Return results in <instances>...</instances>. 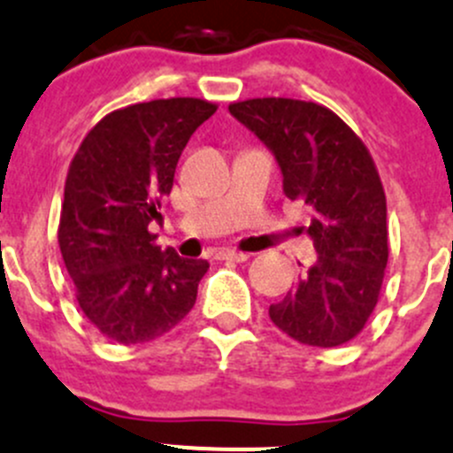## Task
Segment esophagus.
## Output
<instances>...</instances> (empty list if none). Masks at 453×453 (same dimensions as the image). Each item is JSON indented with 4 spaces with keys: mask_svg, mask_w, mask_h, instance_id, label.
Instances as JSON below:
<instances>
[{
    "mask_svg": "<svg viewBox=\"0 0 453 453\" xmlns=\"http://www.w3.org/2000/svg\"><path fill=\"white\" fill-rule=\"evenodd\" d=\"M217 259L221 261H248L250 259V255L248 252H236V250H219L217 252Z\"/></svg>",
    "mask_w": 453,
    "mask_h": 453,
    "instance_id": "esophagus-1",
    "label": "esophagus"
}]
</instances>
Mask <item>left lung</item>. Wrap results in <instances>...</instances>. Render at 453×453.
I'll return each mask as SVG.
<instances>
[{"instance_id":"left-lung-1","label":"left lung","mask_w":453,"mask_h":453,"mask_svg":"<svg viewBox=\"0 0 453 453\" xmlns=\"http://www.w3.org/2000/svg\"><path fill=\"white\" fill-rule=\"evenodd\" d=\"M230 113L273 150L286 196L315 212L306 234L317 264L270 306V319L299 344H346L375 311L388 261L387 196L371 151L324 104L250 98Z\"/></svg>"}]
</instances>
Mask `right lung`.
I'll use <instances>...</instances> for the list:
<instances>
[{
	"label": "right lung",
	"mask_w": 453,
	"mask_h": 453,
	"mask_svg": "<svg viewBox=\"0 0 453 453\" xmlns=\"http://www.w3.org/2000/svg\"><path fill=\"white\" fill-rule=\"evenodd\" d=\"M219 104L167 98L107 113L80 142L58 227L80 311L118 344L156 340L196 302L205 259H180L150 232L180 151Z\"/></svg>",
	"instance_id": "1"
}]
</instances>
